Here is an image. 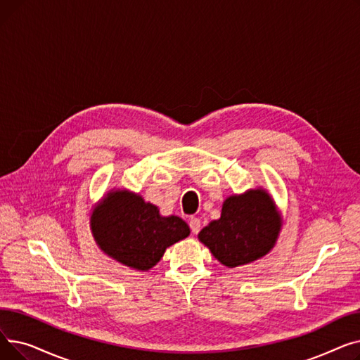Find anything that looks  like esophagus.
<instances>
[{
    "label": "esophagus",
    "mask_w": 360,
    "mask_h": 360,
    "mask_svg": "<svg viewBox=\"0 0 360 360\" xmlns=\"http://www.w3.org/2000/svg\"><path fill=\"white\" fill-rule=\"evenodd\" d=\"M190 229H191V232H193L194 235H197V233L200 232V229H201V221H200V219H197V217H191V219H190Z\"/></svg>",
    "instance_id": "1"
}]
</instances>
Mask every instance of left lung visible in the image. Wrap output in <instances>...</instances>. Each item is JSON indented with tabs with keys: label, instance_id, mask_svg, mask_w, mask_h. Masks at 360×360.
Wrapping results in <instances>:
<instances>
[{
	"label": "left lung",
	"instance_id": "obj_1",
	"mask_svg": "<svg viewBox=\"0 0 360 360\" xmlns=\"http://www.w3.org/2000/svg\"><path fill=\"white\" fill-rule=\"evenodd\" d=\"M280 216L271 197L262 190L232 195L221 216L198 233L223 266L233 269L266 255L276 243Z\"/></svg>",
	"mask_w": 360,
	"mask_h": 360
}]
</instances>
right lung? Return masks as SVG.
Segmentation results:
<instances>
[{
	"label": "right lung",
	"mask_w": 360,
	"mask_h": 360,
	"mask_svg": "<svg viewBox=\"0 0 360 360\" xmlns=\"http://www.w3.org/2000/svg\"><path fill=\"white\" fill-rule=\"evenodd\" d=\"M91 232L103 252L144 271L156 266L167 247L190 235V228L178 216L162 217L140 195L117 191L94 209Z\"/></svg>",
	"instance_id": "add662e5"
}]
</instances>
